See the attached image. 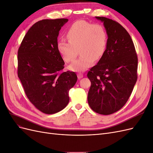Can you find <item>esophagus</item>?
Returning <instances> with one entry per match:
<instances>
[{
  "instance_id": "34e87169",
  "label": "esophagus",
  "mask_w": 153,
  "mask_h": 153,
  "mask_svg": "<svg viewBox=\"0 0 153 153\" xmlns=\"http://www.w3.org/2000/svg\"><path fill=\"white\" fill-rule=\"evenodd\" d=\"M83 76H84V75H83L82 73H78L77 74V76H78V78H79V79H80L81 78H82Z\"/></svg>"
}]
</instances>
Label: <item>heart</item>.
<instances>
[{
	"label": "heart",
	"mask_w": 153,
	"mask_h": 153,
	"mask_svg": "<svg viewBox=\"0 0 153 153\" xmlns=\"http://www.w3.org/2000/svg\"><path fill=\"white\" fill-rule=\"evenodd\" d=\"M66 38L68 42L63 39L57 41V49L66 62L75 59L78 50L80 56L69 66L74 71H84L90 68L94 61L103 57L108 44L105 27L85 20L74 22L66 32Z\"/></svg>",
	"instance_id": "b5f03b06"
}]
</instances>
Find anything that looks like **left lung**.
Returning <instances> with one entry per match:
<instances>
[{"label": "left lung", "instance_id": "1", "mask_svg": "<svg viewBox=\"0 0 153 153\" xmlns=\"http://www.w3.org/2000/svg\"><path fill=\"white\" fill-rule=\"evenodd\" d=\"M108 34L105 52L87 77L91 82L88 103L95 112L110 115L126 104L137 80L138 57L130 35L118 22L103 16Z\"/></svg>", "mask_w": 153, "mask_h": 153}]
</instances>
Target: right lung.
Masks as SVG:
<instances>
[{
    "instance_id": "1",
    "label": "right lung",
    "mask_w": 153,
    "mask_h": 153,
    "mask_svg": "<svg viewBox=\"0 0 153 153\" xmlns=\"http://www.w3.org/2000/svg\"><path fill=\"white\" fill-rule=\"evenodd\" d=\"M66 18L42 20L32 25L18 50V76L31 103L41 112L53 114L69 101V91L77 81L75 72H64L57 49L59 32Z\"/></svg>"
}]
</instances>
